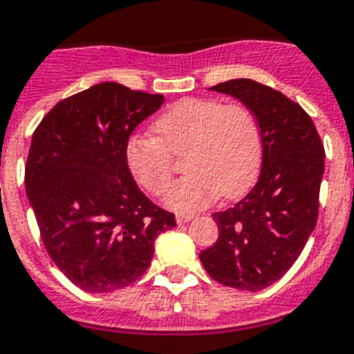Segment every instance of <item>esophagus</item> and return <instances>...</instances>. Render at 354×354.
I'll list each match as a JSON object with an SVG mask.
<instances>
[{"instance_id": "1", "label": "esophagus", "mask_w": 354, "mask_h": 354, "mask_svg": "<svg viewBox=\"0 0 354 354\" xmlns=\"http://www.w3.org/2000/svg\"><path fill=\"white\" fill-rule=\"evenodd\" d=\"M192 218H194V214H178L176 221L178 223H187V221H191Z\"/></svg>"}]
</instances>
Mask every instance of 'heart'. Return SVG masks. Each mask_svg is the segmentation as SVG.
I'll list each match as a JSON object with an SVG mask.
<instances>
[{
  "label": "heart",
  "instance_id": "obj_1",
  "mask_svg": "<svg viewBox=\"0 0 354 354\" xmlns=\"http://www.w3.org/2000/svg\"><path fill=\"white\" fill-rule=\"evenodd\" d=\"M154 133L127 140V169L144 191L162 194L172 176V156L185 154L189 174L163 196L172 210L194 212L219 194L232 200L245 194L259 174L261 127L243 104L182 99L154 122Z\"/></svg>",
  "mask_w": 354,
  "mask_h": 354
}]
</instances>
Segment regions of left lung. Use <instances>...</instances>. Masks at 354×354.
<instances>
[{
    "instance_id": "left-lung-1",
    "label": "left lung",
    "mask_w": 354,
    "mask_h": 354,
    "mask_svg": "<svg viewBox=\"0 0 354 354\" xmlns=\"http://www.w3.org/2000/svg\"><path fill=\"white\" fill-rule=\"evenodd\" d=\"M210 90L241 100L254 113L263 167L239 203L212 214L218 241L200 252V259L214 281L259 292L292 268L315 230L326 153L310 115L281 91L252 79Z\"/></svg>"
}]
</instances>
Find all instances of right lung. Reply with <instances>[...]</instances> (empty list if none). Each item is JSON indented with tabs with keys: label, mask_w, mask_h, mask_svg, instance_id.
Instances as JSON below:
<instances>
[{
	"label": "right lung",
	"mask_w": 354,
	"mask_h": 354,
	"mask_svg": "<svg viewBox=\"0 0 354 354\" xmlns=\"http://www.w3.org/2000/svg\"><path fill=\"white\" fill-rule=\"evenodd\" d=\"M163 95L100 82L61 100L32 136L26 196L43 245L84 292L129 286L149 268L154 239L176 227L138 189L126 144Z\"/></svg>",
	"instance_id": "1"
}]
</instances>
